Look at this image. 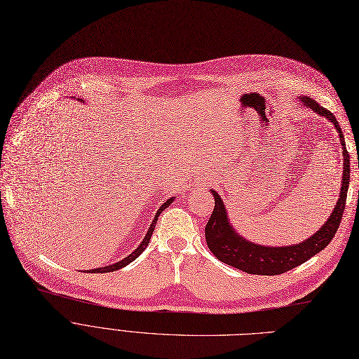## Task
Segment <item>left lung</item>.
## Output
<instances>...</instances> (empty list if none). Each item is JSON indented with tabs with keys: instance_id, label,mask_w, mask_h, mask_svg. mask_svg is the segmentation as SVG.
Wrapping results in <instances>:
<instances>
[{
	"instance_id": "left-lung-1",
	"label": "left lung",
	"mask_w": 359,
	"mask_h": 359,
	"mask_svg": "<svg viewBox=\"0 0 359 359\" xmlns=\"http://www.w3.org/2000/svg\"><path fill=\"white\" fill-rule=\"evenodd\" d=\"M299 100L302 107L311 108L318 115L327 118L332 124H334V128L339 133V140L340 144H342L344 155L342 189H340L336 206L330 217L324 222V225L314 235H311L309 240L302 241L301 244H294L287 247L259 245L245 240L241 235H238L236 231L229 224L224 201H222L220 196L215 190H212V194L215 197V209L208 222L206 229H204V232H206L208 247L215 254V257H217V260H220L222 263H226L235 269H240L248 273V275H282V273L305 263L306 260H310L313 255H316L330 244L344 216L346 194L349 189L351 162L342 130H340L336 116L326 108L320 107V104H317L314 99L309 96H299Z\"/></svg>"
}]
</instances>
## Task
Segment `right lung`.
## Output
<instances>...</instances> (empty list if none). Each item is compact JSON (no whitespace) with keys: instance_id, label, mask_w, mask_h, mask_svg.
Listing matches in <instances>:
<instances>
[{"instance_id":"add662e5","label":"right lung","mask_w":359,"mask_h":359,"mask_svg":"<svg viewBox=\"0 0 359 359\" xmlns=\"http://www.w3.org/2000/svg\"><path fill=\"white\" fill-rule=\"evenodd\" d=\"M174 198L175 197H170V198H168L162 206H161V209L156 212V215H155V219L151 220V224H150V226H149V231H147V233H146V236L143 238V241L140 243V245L135 248L128 257H126L124 260H121V262H118V263H114V264H111V266H105V267H99V269H92L90 271L92 273H108V271H115V270H118V269H123V267H126L127 264H130L131 262H134L135 259L139 257V255L144 251V248L149 245V241H150V238H151V233H153V231H155V226H156V222H158V217H159V215L169 206L170 203L174 201Z\"/></svg>"}]
</instances>
